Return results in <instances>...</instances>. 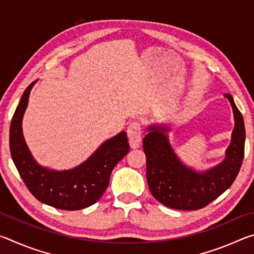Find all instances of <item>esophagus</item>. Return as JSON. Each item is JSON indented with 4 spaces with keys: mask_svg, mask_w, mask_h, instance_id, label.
<instances>
[{
    "mask_svg": "<svg viewBox=\"0 0 254 254\" xmlns=\"http://www.w3.org/2000/svg\"><path fill=\"white\" fill-rule=\"evenodd\" d=\"M141 137H142V127H141V123L134 121L131 122L127 127V139L128 143L132 148L139 147L141 142Z\"/></svg>",
    "mask_w": 254,
    "mask_h": 254,
    "instance_id": "obj_1",
    "label": "esophagus"
}]
</instances>
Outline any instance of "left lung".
I'll return each mask as SVG.
<instances>
[{
  "label": "left lung",
  "instance_id": "1",
  "mask_svg": "<svg viewBox=\"0 0 254 254\" xmlns=\"http://www.w3.org/2000/svg\"><path fill=\"white\" fill-rule=\"evenodd\" d=\"M233 109L235 127L226 159L206 173H195L176 157L163 127H149L143 139L147 157V180L152 196L167 207L180 210L203 208L229 188L238 176L244 157L246 128L230 94H225Z\"/></svg>",
  "mask_w": 254,
  "mask_h": 254
}]
</instances>
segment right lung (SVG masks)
I'll return each instance as SVG.
<instances>
[{
  "label": "right lung",
  "mask_w": 254,
  "mask_h": 254,
  "mask_svg": "<svg viewBox=\"0 0 254 254\" xmlns=\"http://www.w3.org/2000/svg\"><path fill=\"white\" fill-rule=\"evenodd\" d=\"M33 84L24 91L11 121L10 151L16 169L30 192L41 203L66 210L88 207L104 194L112 170L130 150L127 133L123 131L107 140L75 169L54 171L42 168L30 154L21 127Z\"/></svg>",
  "instance_id": "1"
}]
</instances>
